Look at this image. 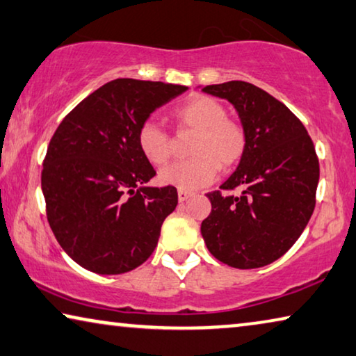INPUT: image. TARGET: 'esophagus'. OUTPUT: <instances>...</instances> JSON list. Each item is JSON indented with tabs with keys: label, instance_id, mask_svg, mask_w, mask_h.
Masks as SVG:
<instances>
[{
	"label": "esophagus",
	"instance_id": "34e87169",
	"mask_svg": "<svg viewBox=\"0 0 356 356\" xmlns=\"http://www.w3.org/2000/svg\"><path fill=\"white\" fill-rule=\"evenodd\" d=\"M191 195H193V193H189V191H183V189L178 191V200H179V202L188 200Z\"/></svg>",
	"mask_w": 356,
	"mask_h": 356
}]
</instances>
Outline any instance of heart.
Wrapping results in <instances>:
<instances>
[{"label": "heart", "mask_w": 356, "mask_h": 356, "mask_svg": "<svg viewBox=\"0 0 356 356\" xmlns=\"http://www.w3.org/2000/svg\"><path fill=\"white\" fill-rule=\"evenodd\" d=\"M172 118L178 132L194 134L189 145L191 159L173 163L159 173V183L183 191H195L210 184L218 170L237 167L247 152V132L227 109L210 95L197 94L173 109ZM136 143L145 159L162 167L172 157V138L165 130L145 122L136 135Z\"/></svg>", "instance_id": "heart-1"}]
</instances>
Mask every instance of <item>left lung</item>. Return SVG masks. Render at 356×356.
Segmentation results:
<instances>
[{
  "mask_svg": "<svg viewBox=\"0 0 356 356\" xmlns=\"http://www.w3.org/2000/svg\"><path fill=\"white\" fill-rule=\"evenodd\" d=\"M207 94L226 98L247 132L243 159L220 189L240 196L207 193L211 202L202 221L210 253L235 269H256L293 247L315 209L318 157L304 124L278 102L245 81L207 86Z\"/></svg>",
  "mask_w": 356,
  "mask_h": 356,
  "instance_id": "1",
  "label": "left lung"
}]
</instances>
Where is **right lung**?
Listing matches in <instances>:
<instances>
[{
    "instance_id": "add662e5",
    "label": "right lung",
    "mask_w": 356,
    "mask_h": 356,
    "mask_svg": "<svg viewBox=\"0 0 356 356\" xmlns=\"http://www.w3.org/2000/svg\"><path fill=\"white\" fill-rule=\"evenodd\" d=\"M186 86L114 79L71 109L49 143L41 172L57 242L84 269L116 275L143 264L177 209L173 186L147 188L156 170L136 135L149 114Z\"/></svg>"
}]
</instances>
